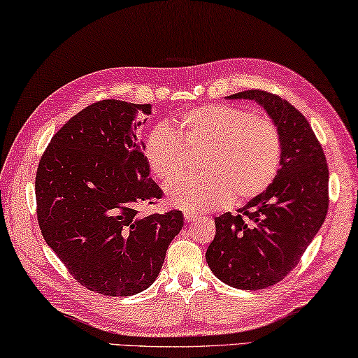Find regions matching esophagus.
<instances>
[{"mask_svg": "<svg viewBox=\"0 0 358 358\" xmlns=\"http://www.w3.org/2000/svg\"><path fill=\"white\" fill-rule=\"evenodd\" d=\"M198 213H195V210H185L184 213V219L187 220V222H192V220H196L198 219Z\"/></svg>", "mask_w": 358, "mask_h": 358, "instance_id": "1", "label": "esophagus"}]
</instances>
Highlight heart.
I'll use <instances>...</instances> for the list:
<instances>
[{
  "mask_svg": "<svg viewBox=\"0 0 358 358\" xmlns=\"http://www.w3.org/2000/svg\"><path fill=\"white\" fill-rule=\"evenodd\" d=\"M187 150L203 152L195 178L168 187L176 208L208 210L252 200L278 176L282 141L266 115L238 106L187 109L174 119V130L158 124L145 134L143 155L149 171L163 184L184 174Z\"/></svg>",
  "mask_w": 358,
  "mask_h": 358,
  "instance_id": "b5f03b06",
  "label": "heart"
}]
</instances>
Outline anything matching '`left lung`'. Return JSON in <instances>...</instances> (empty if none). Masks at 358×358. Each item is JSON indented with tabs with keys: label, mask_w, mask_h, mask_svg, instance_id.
I'll return each mask as SVG.
<instances>
[{
	"label": "left lung",
	"mask_w": 358,
	"mask_h": 358,
	"mask_svg": "<svg viewBox=\"0 0 358 358\" xmlns=\"http://www.w3.org/2000/svg\"><path fill=\"white\" fill-rule=\"evenodd\" d=\"M228 99H255L278 125L280 168L268 189L238 210L215 217L206 262L222 282L243 290L278 284L296 266L328 210V166L309 122L278 95L245 90Z\"/></svg>",
	"instance_id": "obj_1"
}]
</instances>
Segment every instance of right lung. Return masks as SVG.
<instances>
[{"mask_svg": "<svg viewBox=\"0 0 358 358\" xmlns=\"http://www.w3.org/2000/svg\"><path fill=\"white\" fill-rule=\"evenodd\" d=\"M150 109L120 99L90 104L55 133L38 166L41 233L73 278L101 295L130 296L152 285L184 225L180 210H138L163 193L138 138Z\"/></svg>", "mask_w": 358, "mask_h": 358, "instance_id": "add662e5", "label": "right lung"}]
</instances>
